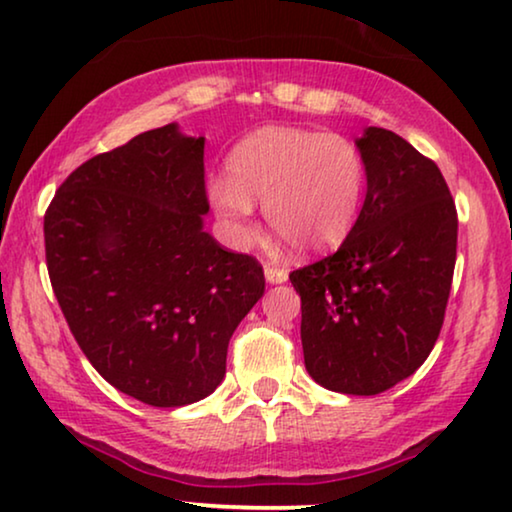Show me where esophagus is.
<instances>
[{
	"instance_id": "obj_1",
	"label": "esophagus",
	"mask_w": 512,
	"mask_h": 512,
	"mask_svg": "<svg viewBox=\"0 0 512 512\" xmlns=\"http://www.w3.org/2000/svg\"><path fill=\"white\" fill-rule=\"evenodd\" d=\"M264 276L271 282V285H278V282L287 280V271L278 269V266H264Z\"/></svg>"
}]
</instances>
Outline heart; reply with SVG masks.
I'll use <instances>...</instances> for the list:
<instances>
[{
	"label": "heart",
	"instance_id": "obj_1",
	"mask_svg": "<svg viewBox=\"0 0 512 512\" xmlns=\"http://www.w3.org/2000/svg\"><path fill=\"white\" fill-rule=\"evenodd\" d=\"M365 193V160L340 133L264 126L234 144L227 179L209 183V202L236 246L257 236L255 207L301 253L335 248L352 232Z\"/></svg>",
	"mask_w": 512,
	"mask_h": 512
}]
</instances>
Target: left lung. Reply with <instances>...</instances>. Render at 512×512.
Returning a JSON list of instances; mask_svg holds the SVG:
<instances>
[{"instance_id":"left-lung-1","label":"left lung","mask_w":512,"mask_h":512,"mask_svg":"<svg viewBox=\"0 0 512 512\" xmlns=\"http://www.w3.org/2000/svg\"><path fill=\"white\" fill-rule=\"evenodd\" d=\"M363 209L333 255L289 273L305 370L319 386L377 395L421 368L444 324L457 211L434 160L386 128L356 140Z\"/></svg>"}]
</instances>
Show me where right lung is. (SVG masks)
<instances>
[{
	"mask_svg": "<svg viewBox=\"0 0 512 512\" xmlns=\"http://www.w3.org/2000/svg\"><path fill=\"white\" fill-rule=\"evenodd\" d=\"M204 137L135 135L68 174L43 220L68 329L117 391L151 407L207 398L227 345L264 294L255 257L204 232Z\"/></svg>",
	"mask_w": 512,
	"mask_h": 512,
	"instance_id": "right-lung-1",
	"label": "right lung"
}]
</instances>
